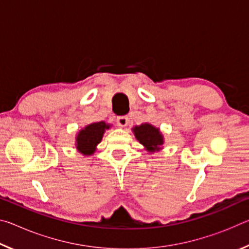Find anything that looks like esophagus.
<instances>
[{"instance_id": "1", "label": "esophagus", "mask_w": 249, "mask_h": 249, "mask_svg": "<svg viewBox=\"0 0 249 249\" xmlns=\"http://www.w3.org/2000/svg\"><path fill=\"white\" fill-rule=\"evenodd\" d=\"M117 125L121 126V127H125L126 125L128 124V117L127 116H119L117 117Z\"/></svg>"}]
</instances>
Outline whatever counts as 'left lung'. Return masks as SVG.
Wrapping results in <instances>:
<instances>
[{
	"label": "left lung",
	"mask_w": 249,
	"mask_h": 249,
	"mask_svg": "<svg viewBox=\"0 0 249 249\" xmlns=\"http://www.w3.org/2000/svg\"><path fill=\"white\" fill-rule=\"evenodd\" d=\"M135 136L137 141H140L142 145H144L147 150L155 151L159 149V146L163 144L162 135L160 134L159 129L154 127L150 124H142L135 126L134 128Z\"/></svg>",
	"instance_id": "1"
}]
</instances>
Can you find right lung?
I'll return each instance as SVG.
<instances>
[{
  "label": "right lung",
  "mask_w": 249,
  "mask_h": 249,
  "mask_svg": "<svg viewBox=\"0 0 249 249\" xmlns=\"http://www.w3.org/2000/svg\"><path fill=\"white\" fill-rule=\"evenodd\" d=\"M109 128V125L104 122H98L88 125L80 130L77 136V149L83 155H92L95 150V146L102 141L104 130Z\"/></svg>",
  "instance_id": "add662e5"
}]
</instances>
